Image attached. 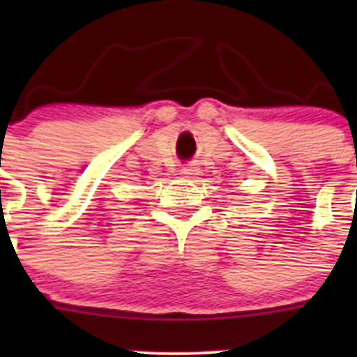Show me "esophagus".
Segmentation results:
<instances>
[{"label": "esophagus", "mask_w": 357, "mask_h": 357, "mask_svg": "<svg viewBox=\"0 0 357 357\" xmlns=\"http://www.w3.org/2000/svg\"><path fill=\"white\" fill-rule=\"evenodd\" d=\"M182 175H184V176L198 175V169L195 168V166H184V168H182Z\"/></svg>", "instance_id": "34e87169"}]
</instances>
